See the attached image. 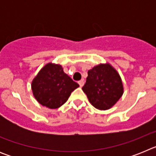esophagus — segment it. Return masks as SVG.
<instances>
[{
    "label": "esophagus",
    "mask_w": 156,
    "mask_h": 156,
    "mask_svg": "<svg viewBox=\"0 0 156 156\" xmlns=\"http://www.w3.org/2000/svg\"><path fill=\"white\" fill-rule=\"evenodd\" d=\"M78 83H79L80 86L81 87H82L83 86V84H84V81H83V80H80Z\"/></svg>",
    "instance_id": "obj_1"
}]
</instances>
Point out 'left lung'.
Wrapping results in <instances>:
<instances>
[{
  "instance_id": "obj_1",
  "label": "left lung",
  "mask_w": 156,
  "mask_h": 156,
  "mask_svg": "<svg viewBox=\"0 0 156 156\" xmlns=\"http://www.w3.org/2000/svg\"><path fill=\"white\" fill-rule=\"evenodd\" d=\"M82 90L90 104L99 110L111 108L123 94V84L117 70L110 63H100L88 70Z\"/></svg>"
}]
</instances>
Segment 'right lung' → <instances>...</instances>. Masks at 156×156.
<instances>
[{"label": "right lung", "mask_w": 156, "mask_h": 156, "mask_svg": "<svg viewBox=\"0 0 156 156\" xmlns=\"http://www.w3.org/2000/svg\"><path fill=\"white\" fill-rule=\"evenodd\" d=\"M63 71L59 64L49 62L45 65L34 78L31 89L34 98L43 106L55 109L67 101L72 91L79 87Z\"/></svg>", "instance_id": "obj_1"}]
</instances>
